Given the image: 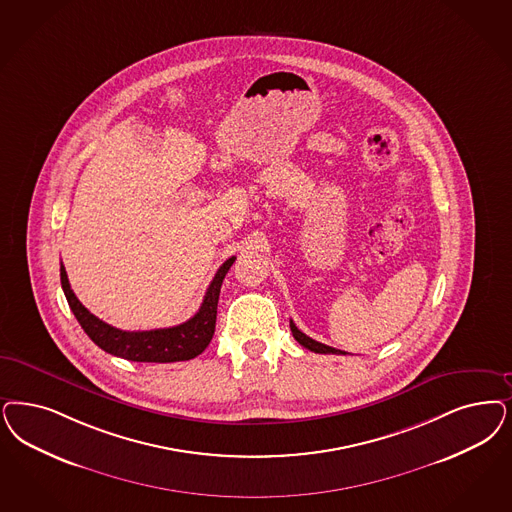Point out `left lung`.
Returning <instances> with one entry per match:
<instances>
[{
	"mask_svg": "<svg viewBox=\"0 0 512 512\" xmlns=\"http://www.w3.org/2000/svg\"><path fill=\"white\" fill-rule=\"evenodd\" d=\"M289 327H291V333L295 336V340L299 342L300 346H304L306 350H310V352L316 353H336V355H346V352H342V350H336V348H331V346H327V344H321L318 340H314V338H310V336L304 335L302 331L297 329V325L293 323V321H289Z\"/></svg>",
	"mask_w": 512,
	"mask_h": 512,
	"instance_id": "1",
	"label": "left lung"
}]
</instances>
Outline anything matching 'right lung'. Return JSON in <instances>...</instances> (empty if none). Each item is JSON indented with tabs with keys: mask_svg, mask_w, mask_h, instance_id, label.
Here are the masks:
<instances>
[{
	"mask_svg": "<svg viewBox=\"0 0 512 512\" xmlns=\"http://www.w3.org/2000/svg\"><path fill=\"white\" fill-rule=\"evenodd\" d=\"M234 261L236 257H230L219 266L217 274L213 276L212 283L204 295L202 306L198 308L193 318L187 319L185 323L176 327L153 329V331H121L117 327L107 325L106 321L96 318L94 314H90L71 291L70 280L64 265H60V282L73 316L85 329L90 340L96 346H100L104 352L123 357L128 361H138V363H174V361H189L208 348L215 333L221 283L225 280Z\"/></svg>",
	"mask_w": 512,
	"mask_h": 512,
	"instance_id": "1",
	"label": "right lung"
}]
</instances>
